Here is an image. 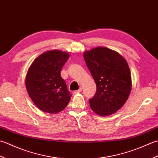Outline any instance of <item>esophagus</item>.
<instances>
[{"instance_id": "esophagus-1", "label": "esophagus", "mask_w": 158, "mask_h": 158, "mask_svg": "<svg viewBox=\"0 0 158 158\" xmlns=\"http://www.w3.org/2000/svg\"><path fill=\"white\" fill-rule=\"evenodd\" d=\"M82 91V88H80L78 90H77V91H75L73 92V93H74V94H78V93H80Z\"/></svg>"}]
</instances>
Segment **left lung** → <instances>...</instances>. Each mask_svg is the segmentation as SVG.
Instances as JSON below:
<instances>
[{
    "mask_svg": "<svg viewBox=\"0 0 158 158\" xmlns=\"http://www.w3.org/2000/svg\"><path fill=\"white\" fill-rule=\"evenodd\" d=\"M86 65L97 85L90 107L99 116L115 113L126 102L132 87L130 67L119 53L97 47L83 54Z\"/></svg>",
    "mask_w": 158,
    "mask_h": 158,
    "instance_id": "obj_1",
    "label": "left lung"
}]
</instances>
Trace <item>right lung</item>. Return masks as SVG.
<instances>
[{"mask_svg": "<svg viewBox=\"0 0 158 158\" xmlns=\"http://www.w3.org/2000/svg\"><path fill=\"white\" fill-rule=\"evenodd\" d=\"M69 58L67 52L47 51L37 57L27 71L25 86L35 106L44 112L56 114L66 108L69 91L60 71Z\"/></svg>", "mask_w": 158, "mask_h": 158, "instance_id": "right-lung-1", "label": "right lung"}]
</instances>
